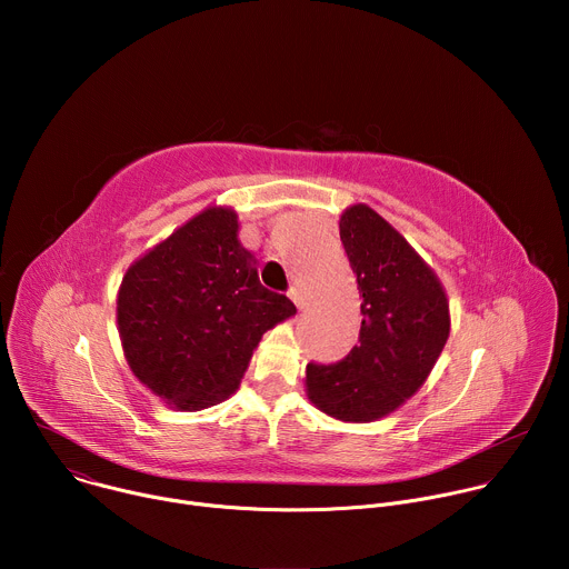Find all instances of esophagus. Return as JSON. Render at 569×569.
Masks as SVG:
<instances>
[{"mask_svg": "<svg viewBox=\"0 0 569 569\" xmlns=\"http://www.w3.org/2000/svg\"><path fill=\"white\" fill-rule=\"evenodd\" d=\"M288 295H290V299L295 301V306H297L299 310L306 308V297H303V292H301L297 286H292V288L288 290Z\"/></svg>", "mask_w": 569, "mask_h": 569, "instance_id": "1", "label": "esophagus"}]
</instances>
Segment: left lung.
<instances>
[{"label": "left lung", "instance_id": "left-lung-1", "mask_svg": "<svg viewBox=\"0 0 569 569\" xmlns=\"http://www.w3.org/2000/svg\"><path fill=\"white\" fill-rule=\"evenodd\" d=\"M340 240L362 292L358 345L340 362H308V398L340 421L387 417L428 378L441 356L450 315L435 272L367 204L340 218Z\"/></svg>", "mask_w": 569, "mask_h": 569}]
</instances>
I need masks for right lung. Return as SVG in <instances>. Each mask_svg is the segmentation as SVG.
Wrapping results in <instances>:
<instances>
[{"instance_id": "1", "label": "right lung", "mask_w": 569, "mask_h": 569, "mask_svg": "<svg viewBox=\"0 0 569 569\" xmlns=\"http://www.w3.org/2000/svg\"><path fill=\"white\" fill-rule=\"evenodd\" d=\"M295 303L259 281L231 209H207L123 277L117 319L134 376L180 410L231 396L252 351Z\"/></svg>"}]
</instances>
